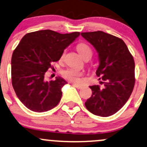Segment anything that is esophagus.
Here are the masks:
<instances>
[{
    "label": "esophagus",
    "mask_w": 147,
    "mask_h": 147,
    "mask_svg": "<svg viewBox=\"0 0 147 147\" xmlns=\"http://www.w3.org/2000/svg\"><path fill=\"white\" fill-rule=\"evenodd\" d=\"M71 84L73 86L76 87L77 88H79V89H80V88H82V86L80 84H76V83H71Z\"/></svg>",
    "instance_id": "1"
}]
</instances>
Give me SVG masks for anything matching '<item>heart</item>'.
Returning <instances> with one entry per match:
<instances>
[{"label":"heart","instance_id":"b5f03b06","mask_svg":"<svg viewBox=\"0 0 147 147\" xmlns=\"http://www.w3.org/2000/svg\"><path fill=\"white\" fill-rule=\"evenodd\" d=\"M77 49L78 52L80 53V54L83 59L88 54H92L91 47L88 45L85 44V43H80V44H79L77 45ZM64 56H65V53H63L61 59H63ZM62 75L65 78L70 80L71 82H78L80 81V77L82 75V72L81 71L77 70V69L68 68L63 71Z\"/></svg>","mask_w":147,"mask_h":147}]
</instances>
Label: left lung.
Listing matches in <instances>:
<instances>
[{
    "label": "left lung",
    "instance_id": "1",
    "mask_svg": "<svg viewBox=\"0 0 147 147\" xmlns=\"http://www.w3.org/2000/svg\"><path fill=\"white\" fill-rule=\"evenodd\" d=\"M98 54L96 75L100 84L91 86L92 95L85 102L95 115L107 117L117 113L126 103L135 85V62L125 42L103 31L82 33Z\"/></svg>",
    "mask_w": 147,
    "mask_h": 147
}]
</instances>
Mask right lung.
Here are the masks:
<instances>
[{
  "instance_id": "1",
  "label": "right lung",
  "mask_w": 147,
  "mask_h": 147,
  "mask_svg": "<svg viewBox=\"0 0 147 147\" xmlns=\"http://www.w3.org/2000/svg\"><path fill=\"white\" fill-rule=\"evenodd\" d=\"M80 35L42 30L27 33L21 40L12 56V84L17 97L30 110L47 112L60 102L61 88L67 82L61 77L45 81V72Z\"/></svg>"
}]
</instances>
